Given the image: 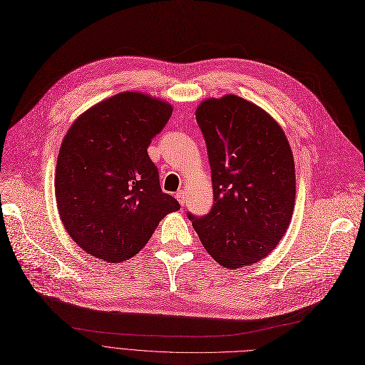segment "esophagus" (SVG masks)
I'll list each match as a JSON object with an SVG mask.
<instances>
[{"label":"esophagus","instance_id":"esophagus-1","mask_svg":"<svg viewBox=\"0 0 365 365\" xmlns=\"http://www.w3.org/2000/svg\"><path fill=\"white\" fill-rule=\"evenodd\" d=\"M175 197H177V200L180 202V205H181V206H184V205H185V195H184V191H178Z\"/></svg>","mask_w":365,"mask_h":365}]
</instances>
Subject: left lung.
Instances as JSON below:
<instances>
[{"mask_svg":"<svg viewBox=\"0 0 365 365\" xmlns=\"http://www.w3.org/2000/svg\"><path fill=\"white\" fill-rule=\"evenodd\" d=\"M212 173L213 206L187 213L206 252L225 268L264 259L283 239L296 196L294 160L282 126L234 94L196 110Z\"/></svg>","mask_w":365,"mask_h":365,"instance_id":"8db88e82","label":"left lung"}]
</instances>
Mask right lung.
Wrapping results in <instances>:
<instances>
[{"mask_svg":"<svg viewBox=\"0 0 365 365\" xmlns=\"http://www.w3.org/2000/svg\"><path fill=\"white\" fill-rule=\"evenodd\" d=\"M173 106L126 91L83 112L61 143L56 200L72 240L106 262L135 256L180 203L162 191L147 147L168 123Z\"/></svg>","mask_w":365,"mask_h":365,"instance_id":"right-lung-1","label":"right lung"}]
</instances>
